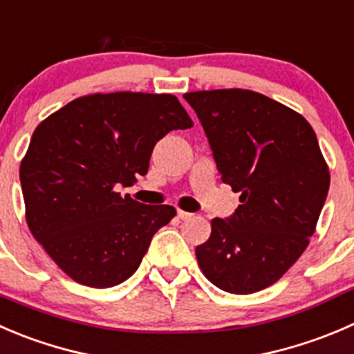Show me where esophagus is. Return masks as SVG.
Segmentation results:
<instances>
[{"mask_svg": "<svg viewBox=\"0 0 354 354\" xmlns=\"http://www.w3.org/2000/svg\"><path fill=\"white\" fill-rule=\"evenodd\" d=\"M178 218L180 219H183V221H188V219H192L194 218V214H192V212H187V211H178Z\"/></svg>", "mask_w": 354, "mask_h": 354, "instance_id": "obj_1", "label": "esophagus"}]
</instances>
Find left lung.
Returning <instances> with one entry per match:
<instances>
[{"label": "left lung", "mask_w": 354, "mask_h": 354, "mask_svg": "<svg viewBox=\"0 0 354 354\" xmlns=\"http://www.w3.org/2000/svg\"><path fill=\"white\" fill-rule=\"evenodd\" d=\"M204 128L223 183L240 194L230 218L211 221L197 245L209 282L232 294L275 283L315 233L330 174L310 122L250 90L183 95Z\"/></svg>", "instance_id": "left-lung-1"}]
</instances>
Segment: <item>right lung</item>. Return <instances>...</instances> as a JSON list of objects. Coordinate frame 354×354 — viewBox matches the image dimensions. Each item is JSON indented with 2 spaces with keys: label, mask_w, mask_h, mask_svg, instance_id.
Here are the masks:
<instances>
[{
  "label": "right lung",
  "mask_w": 354,
  "mask_h": 354,
  "mask_svg": "<svg viewBox=\"0 0 354 354\" xmlns=\"http://www.w3.org/2000/svg\"><path fill=\"white\" fill-rule=\"evenodd\" d=\"M192 126L173 95L131 91L75 98L37 126L20 162L26 219L62 272L107 289L138 270L176 209L118 190L145 176L160 138Z\"/></svg>",
  "instance_id": "right-lung-1"
}]
</instances>
